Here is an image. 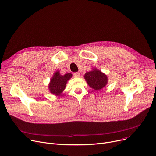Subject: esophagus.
Returning a JSON list of instances; mask_svg holds the SVG:
<instances>
[{
	"mask_svg": "<svg viewBox=\"0 0 156 156\" xmlns=\"http://www.w3.org/2000/svg\"><path fill=\"white\" fill-rule=\"evenodd\" d=\"M73 75L75 77H79L80 76V73L79 72H76V73H74Z\"/></svg>",
	"mask_w": 156,
	"mask_h": 156,
	"instance_id": "esophagus-1",
	"label": "esophagus"
}]
</instances>
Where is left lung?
<instances>
[{
  "instance_id": "left-lung-1",
  "label": "left lung",
  "mask_w": 156,
  "mask_h": 156,
  "mask_svg": "<svg viewBox=\"0 0 156 156\" xmlns=\"http://www.w3.org/2000/svg\"><path fill=\"white\" fill-rule=\"evenodd\" d=\"M84 78L88 85L95 90H99L105 87L108 82L107 75L96 68L87 72Z\"/></svg>"
}]
</instances>
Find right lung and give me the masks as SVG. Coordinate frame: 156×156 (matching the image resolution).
I'll list each match as a JSON object with an SVG mask.
<instances>
[{
    "mask_svg": "<svg viewBox=\"0 0 156 156\" xmlns=\"http://www.w3.org/2000/svg\"><path fill=\"white\" fill-rule=\"evenodd\" d=\"M72 77V74L68 73L65 75H61L59 71H56L53 76L51 79L49 84L50 92L55 95H59L63 91L66 87V83Z\"/></svg>",
    "mask_w": 156,
    "mask_h": 156,
    "instance_id": "1",
    "label": "right lung"
}]
</instances>
